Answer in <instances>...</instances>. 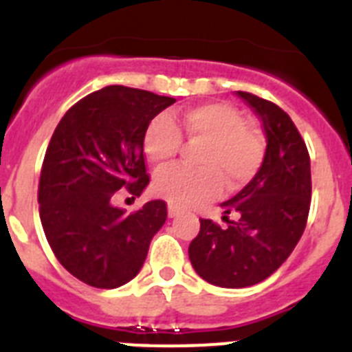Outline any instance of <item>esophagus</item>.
I'll return each mask as SVG.
<instances>
[{
    "label": "esophagus",
    "instance_id": "1",
    "mask_svg": "<svg viewBox=\"0 0 352 352\" xmlns=\"http://www.w3.org/2000/svg\"><path fill=\"white\" fill-rule=\"evenodd\" d=\"M167 213H169L170 219H174V217H178L179 214V208L174 206V204H169V208H167Z\"/></svg>",
    "mask_w": 352,
    "mask_h": 352
}]
</instances>
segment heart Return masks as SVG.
<instances>
[{
    "instance_id": "1",
    "label": "heart",
    "mask_w": 352,
    "mask_h": 352,
    "mask_svg": "<svg viewBox=\"0 0 352 352\" xmlns=\"http://www.w3.org/2000/svg\"><path fill=\"white\" fill-rule=\"evenodd\" d=\"M188 142H203L195 162L201 167H170L155 176L153 190L178 208L211 201L222 192L223 179L231 188L250 182L264 160L259 130L245 123L238 109L223 102L192 105L170 120L153 118L142 139L144 155L155 166H167Z\"/></svg>"
}]
</instances>
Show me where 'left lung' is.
<instances>
[{"instance_id":"obj_1","label":"left lung","mask_w":352,"mask_h":352,"mask_svg":"<svg viewBox=\"0 0 352 352\" xmlns=\"http://www.w3.org/2000/svg\"><path fill=\"white\" fill-rule=\"evenodd\" d=\"M266 133V153L259 173L243 190L222 203L227 227L201 219L188 257L201 278L219 287L259 284L291 256L307 226L312 197L310 157L287 113L273 102L238 91ZM238 212L229 221L226 214Z\"/></svg>"}]
</instances>
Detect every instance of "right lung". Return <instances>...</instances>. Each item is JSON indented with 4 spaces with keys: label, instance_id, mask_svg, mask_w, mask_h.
Segmentation results:
<instances>
[{
    "label": "right lung",
    "instance_id": "1",
    "mask_svg": "<svg viewBox=\"0 0 352 352\" xmlns=\"http://www.w3.org/2000/svg\"><path fill=\"white\" fill-rule=\"evenodd\" d=\"M174 102L107 86L72 105L52 133L40 173V220L56 259L84 284L116 289L132 280L166 222L160 199L130 214L113 199L118 190L139 197L148 186L144 132Z\"/></svg>",
    "mask_w": 352,
    "mask_h": 352
}]
</instances>
